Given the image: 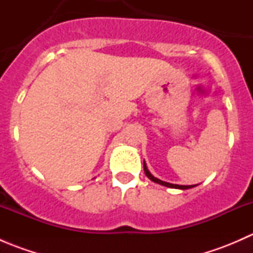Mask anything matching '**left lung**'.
I'll list each match as a JSON object with an SVG mask.
<instances>
[{
    "label": "left lung",
    "mask_w": 253,
    "mask_h": 253,
    "mask_svg": "<svg viewBox=\"0 0 253 253\" xmlns=\"http://www.w3.org/2000/svg\"><path fill=\"white\" fill-rule=\"evenodd\" d=\"M143 169H144V172L145 175L148 176V177L150 178L152 181H154V182L159 183V185H163V186H167V187H170V188H178V190H188V188H192L195 187L196 185H191V186H183V185H174V183H169V182H165V181H162L159 180V178L154 177L152 174L149 172V170L147 169V165H145V163H143Z\"/></svg>",
    "instance_id": "obj_1"
}]
</instances>
